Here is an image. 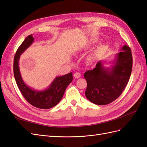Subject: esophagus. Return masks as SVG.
Returning a JSON list of instances; mask_svg holds the SVG:
<instances>
[{"label":"esophagus","mask_w":147,"mask_h":147,"mask_svg":"<svg viewBox=\"0 0 147 147\" xmlns=\"http://www.w3.org/2000/svg\"><path fill=\"white\" fill-rule=\"evenodd\" d=\"M74 77L75 78H78L81 77V74H80L79 72H75L74 74Z\"/></svg>","instance_id":"esophagus-1"}]
</instances>
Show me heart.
<instances>
[{
    "label": "heart",
    "instance_id": "heart-1",
    "mask_svg": "<svg viewBox=\"0 0 147 147\" xmlns=\"http://www.w3.org/2000/svg\"><path fill=\"white\" fill-rule=\"evenodd\" d=\"M93 43H94V42L91 41L90 42V43H89V45H92V44H93ZM95 57H96V53H92V54H91L88 57V61L89 62H92L95 59Z\"/></svg>",
    "mask_w": 147,
    "mask_h": 147
}]
</instances>
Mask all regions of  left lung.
Masks as SVG:
<instances>
[{
	"label": "left lung",
	"instance_id": "1",
	"mask_svg": "<svg viewBox=\"0 0 147 147\" xmlns=\"http://www.w3.org/2000/svg\"><path fill=\"white\" fill-rule=\"evenodd\" d=\"M115 55L110 67L105 61H100L92 70H87L84 77L87 82L85 96L92 103L104 105L116 100L121 94L129 80L132 67L130 48L124 45Z\"/></svg>",
	"mask_w": 147,
	"mask_h": 147
}]
</instances>
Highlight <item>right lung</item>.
<instances>
[{"instance_id":"add662e5","label":"right lung","mask_w":147,"mask_h":147,"mask_svg":"<svg viewBox=\"0 0 147 147\" xmlns=\"http://www.w3.org/2000/svg\"><path fill=\"white\" fill-rule=\"evenodd\" d=\"M34 38L30 35L21 43L18 49L14 58L13 72L18 87L26 100L34 107L48 109L56 106L63 98L67 87L73 80L72 73L57 76L49 86L43 90H37L26 84L21 77L19 67L20 56L32 44Z\"/></svg>"}]
</instances>
